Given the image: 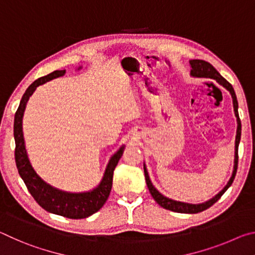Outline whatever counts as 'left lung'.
Wrapping results in <instances>:
<instances>
[{
	"mask_svg": "<svg viewBox=\"0 0 255 255\" xmlns=\"http://www.w3.org/2000/svg\"><path fill=\"white\" fill-rule=\"evenodd\" d=\"M190 65H191V75L195 77H208V79H213L218 82L219 84L223 85L224 88H226L230 93L232 94L233 98V106H234V111H235V116L237 118V131H236V139H235V159H234V171H233V174L231 176L230 181L226 184V187L224 188L218 195H216L213 199H210L208 201L204 202V204H199V205H192V204H185V202H181V201H175L169 199V198L164 197L161 195L156 189H155L154 185L152 184L149 180V176L147 173V170L144 165V173H145V179H146V184H147V188L149 190L150 195L154 198V200L157 202V204L163 207V208L169 209L172 211H175V213H182V214H197V213H201L206 209H208L209 207L213 206L216 201H218L219 198H221L224 193H225L226 190L231 187L233 181L235 179L236 175V171H237V163H239V144H240V139H241V120L239 117V103H237V99H236V94L234 92V89H233L232 84L230 82H227L224 77L219 74L217 70L211 65L210 63L206 62V60L202 59H192L190 60Z\"/></svg>",
	"mask_w": 255,
	"mask_h": 255,
	"instance_id": "obj_1",
	"label": "left lung"
}]
</instances>
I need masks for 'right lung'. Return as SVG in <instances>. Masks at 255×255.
<instances>
[{"label": "right lung", "instance_id": "obj_1", "mask_svg": "<svg viewBox=\"0 0 255 255\" xmlns=\"http://www.w3.org/2000/svg\"><path fill=\"white\" fill-rule=\"evenodd\" d=\"M65 74V71H55L50 74L39 77L29 86L27 91L24 92L22 99H21L18 110L14 116V140H15V150L14 158L16 169L19 174L22 178L27 189L31 193L33 199L38 202V205L42 207L45 210L51 214L60 215L64 217L72 219L86 218L89 216L100 210L101 207L106 204L108 197L110 195L112 187V176L114 171L117 166L118 161L122 157L124 146L110 158L109 163L103 175L102 181L92 191L83 193H70L65 191H60L55 189L51 185L47 184L39 175H38L32 169L31 164L29 162L27 152H25L23 132H22V117L25 109V105L29 100V97L33 93L37 86L46 83L56 77Z\"/></svg>", "mask_w": 255, "mask_h": 255}]
</instances>
